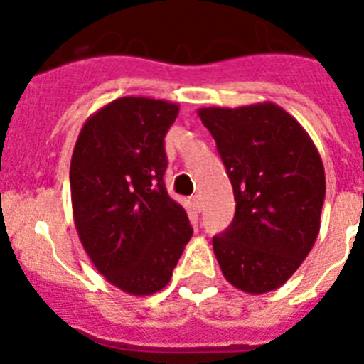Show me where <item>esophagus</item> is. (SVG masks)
<instances>
[{"instance_id": "1", "label": "esophagus", "mask_w": 364, "mask_h": 364, "mask_svg": "<svg viewBox=\"0 0 364 364\" xmlns=\"http://www.w3.org/2000/svg\"><path fill=\"white\" fill-rule=\"evenodd\" d=\"M192 200V207L196 208V210H198V213H201V208H203V201H201V196L200 194H194L191 198Z\"/></svg>"}]
</instances>
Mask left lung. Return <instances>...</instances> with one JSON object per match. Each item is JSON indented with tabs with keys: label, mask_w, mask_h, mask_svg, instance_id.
Instances as JSON below:
<instances>
[{
	"label": "left lung",
	"mask_w": 364,
	"mask_h": 364,
	"mask_svg": "<svg viewBox=\"0 0 364 364\" xmlns=\"http://www.w3.org/2000/svg\"><path fill=\"white\" fill-rule=\"evenodd\" d=\"M236 201L229 229L213 238L227 282L251 295L286 284L318 229L326 178L318 150L295 117L274 102L200 107Z\"/></svg>",
	"instance_id": "8db88e82"
}]
</instances>
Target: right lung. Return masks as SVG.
Here are the masks:
<instances>
[{
	"label": "right lung",
	"mask_w": 364,
	"mask_h": 364,
	"mask_svg": "<svg viewBox=\"0 0 364 364\" xmlns=\"http://www.w3.org/2000/svg\"><path fill=\"white\" fill-rule=\"evenodd\" d=\"M179 106L121 97L84 122L73 150L78 238L107 282L128 295L161 291L192 236L185 208L164 188V135Z\"/></svg>",
	"instance_id": "right-lung-1"
}]
</instances>
